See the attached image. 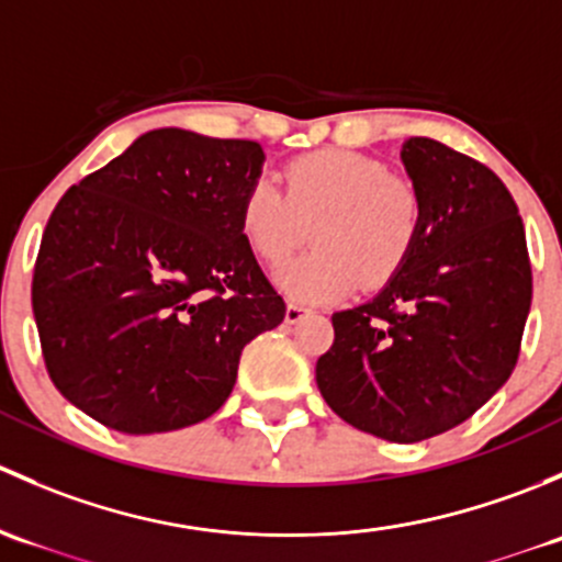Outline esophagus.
I'll return each mask as SVG.
<instances>
[{
	"mask_svg": "<svg viewBox=\"0 0 562 562\" xmlns=\"http://www.w3.org/2000/svg\"><path fill=\"white\" fill-rule=\"evenodd\" d=\"M310 313V310L307 307H302V304H288V307H285V323H291V326H293V323H299V321H302V317L304 315H307Z\"/></svg>",
	"mask_w": 562,
	"mask_h": 562,
	"instance_id": "1",
	"label": "esophagus"
}]
</instances>
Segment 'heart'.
Segmentation results:
<instances>
[{"mask_svg":"<svg viewBox=\"0 0 562 562\" xmlns=\"http://www.w3.org/2000/svg\"><path fill=\"white\" fill-rule=\"evenodd\" d=\"M285 192L255 179L239 203V231L263 263H280L313 228V252L280 269L277 282L299 302H337L364 282H389L422 231V198L386 162L350 149L296 157Z\"/></svg>","mask_w":562,"mask_h":562,"instance_id":"b5f03b06","label":"heart"}]
</instances>
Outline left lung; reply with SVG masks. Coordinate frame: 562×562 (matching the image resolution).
I'll use <instances>...</instances> for the list:
<instances>
[{
	"instance_id": "obj_1",
	"label": "left lung",
	"mask_w": 562,
	"mask_h": 562,
	"mask_svg": "<svg viewBox=\"0 0 562 562\" xmlns=\"http://www.w3.org/2000/svg\"><path fill=\"white\" fill-rule=\"evenodd\" d=\"M400 160L422 198L418 239L370 302L331 315L315 381L350 427L418 443L512 378L532 277L519 209L490 168L432 138H407Z\"/></svg>"
}]
</instances>
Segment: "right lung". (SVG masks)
<instances>
[{
	"label": "right lung",
	"mask_w": 562,
	"mask_h": 562,
	"mask_svg": "<svg viewBox=\"0 0 562 562\" xmlns=\"http://www.w3.org/2000/svg\"><path fill=\"white\" fill-rule=\"evenodd\" d=\"M255 140L162 127L70 187L40 245L32 310L54 386L124 435L225 405L239 356L285 302L239 231Z\"/></svg>",
	"instance_id": "right-lung-1"
}]
</instances>
